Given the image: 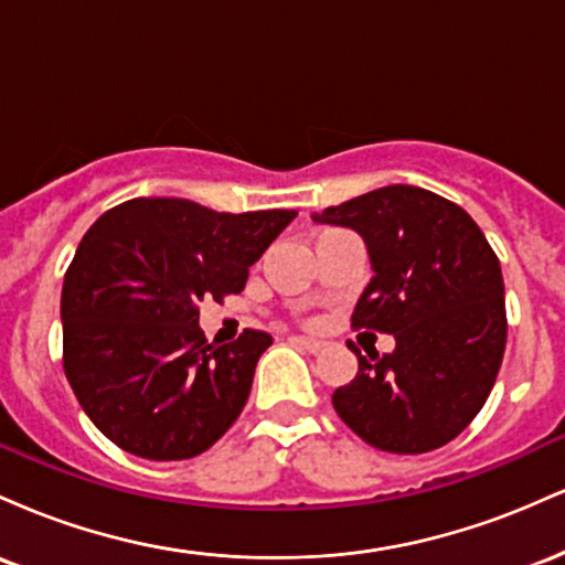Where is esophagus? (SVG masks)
<instances>
[{"label":"esophagus","mask_w":565,"mask_h":565,"mask_svg":"<svg viewBox=\"0 0 565 565\" xmlns=\"http://www.w3.org/2000/svg\"><path fill=\"white\" fill-rule=\"evenodd\" d=\"M291 342H297V345L308 350V353H319V350L327 345V342L319 340V337H308V334H295L291 337Z\"/></svg>","instance_id":"1"}]
</instances>
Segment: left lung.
I'll use <instances>...</instances> for the list:
<instances>
[{
  "instance_id": "8db88e82",
  "label": "left lung",
  "mask_w": 565,
  "mask_h": 565,
  "mask_svg": "<svg viewBox=\"0 0 565 565\" xmlns=\"http://www.w3.org/2000/svg\"><path fill=\"white\" fill-rule=\"evenodd\" d=\"M364 238L374 276L353 327L393 334V353L359 359L332 404L374 449L425 454L481 412L502 366V268L462 206L417 185H385L310 215Z\"/></svg>"
}]
</instances>
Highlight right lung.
I'll list each match as a JSON object with an SVG mask.
<instances>
[{
	"mask_svg": "<svg viewBox=\"0 0 565 565\" xmlns=\"http://www.w3.org/2000/svg\"><path fill=\"white\" fill-rule=\"evenodd\" d=\"M295 210L215 212L129 199L76 246L61 295L63 369L93 425L135 457L210 449L236 423L270 334L210 345L199 305L244 289Z\"/></svg>",
	"mask_w": 565,
	"mask_h": 565,
	"instance_id": "1",
	"label": "right lung"
}]
</instances>
